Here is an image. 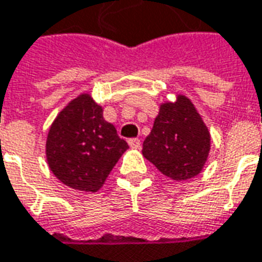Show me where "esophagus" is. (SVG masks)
I'll return each instance as SVG.
<instances>
[{
  "mask_svg": "<svg viewBox=\"0 0 262 262\" xmlns=\"http://www.w3.org/2000/svg\"><path fill=\"white\" fill-rule=\"evenodd\" d=\"M128 145L131 146V148H140L141 141L138 140V138H129V140H128Z\"/></svg>",
  "mask_w": 262,
  "mask_h": 262,
  "instance_id": "obj_1",
  "label": "esophagus"
}]
</instances>
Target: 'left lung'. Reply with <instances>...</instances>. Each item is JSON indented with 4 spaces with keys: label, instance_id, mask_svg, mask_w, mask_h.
I'll return each mask as SVG.
<instances>
[{
    "label": "left lung",
    "instance_id": "1",
    "mask_svg": "<svg viewBox=\"0 0 262 262\" xmlns=\"http://www.w3.org/2000/svg\"><path fill=\"white\" fill-rule=\"evenodd\" d=\"M209 151L210 134L185 96L161 105L142 145V155L173 181H186L200 173Z\"/></svg>",
    "mask_w": 262,
    "mask_h": 262
}]
</instances>
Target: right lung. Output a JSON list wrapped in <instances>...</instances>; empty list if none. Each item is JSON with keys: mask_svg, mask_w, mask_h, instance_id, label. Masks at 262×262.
Masks as SVG:
<instances>
[{"mask_svg": "<svg viewBox=\"0 0 262 262\" xmlns=\"http://www.w3.org/2000/svg\"><path fill=\"white\" fill-rule=\"evenodd\" d=\"M128 144L103 118L89 94L75 98L52 124L46 141L49 168L68 186L97 192Z\"/></svg>", "mask_w": 262, "mask_h": 262, "instance_id": "add662e5", "label": "right lung"}]
</instances>
